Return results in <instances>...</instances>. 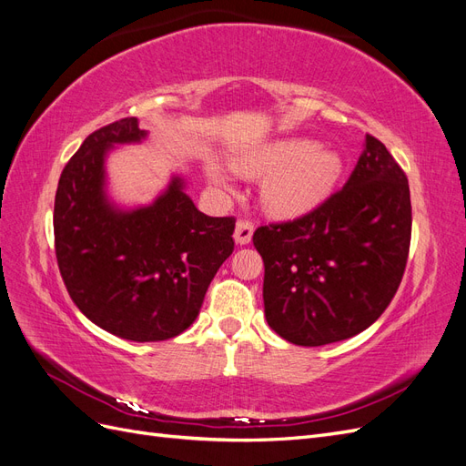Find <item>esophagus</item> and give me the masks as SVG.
Listing matches in <instances>:
<instances>
[{"instance_id": "34e87169", "label": "esophagus", "mask_w": 466, "mask_h": 466, "mask_svg": "<svg viewBox=\"0 0 466 466\" xmlns=\"http://www.w3.org/2000/svg\"><path fill=\"white\" fill-rule=\"evenodd\" d=\"M252 233H255V225H252L250 221H237L235 225V243L237 245H248L250 238H252Z\"/></svg>"}]
</instances>
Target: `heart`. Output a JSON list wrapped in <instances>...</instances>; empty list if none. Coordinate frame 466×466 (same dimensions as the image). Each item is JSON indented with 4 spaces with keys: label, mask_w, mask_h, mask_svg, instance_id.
<instances>
[{
    "label": "heart",
    "mask_w": 466,
    "mask_h": 466,
    "mask_svg": "<svg viewBox=\"0 0 466 466\" xmlns=\"http://www.w3.org/2000/svg\"><path fill=\"white\" fill-rule=\"evenodd\" d=\"M233 167L250 178L266 177L260 188L262 208L279 219L299 218L319 208L344 175L342 155L307 137L276 139L238 155ZM204 168L211 185L231 190V178L218 161L208 159Z\"/></svg>",
    "instance_id": "b5f03b06"
}]
</instances>
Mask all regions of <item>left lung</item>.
I'll use <instances>...</instances> for the list:
<instances>
[{
  "label": "left lung",
  "instance_id": "8db88e82",
  "mask_svg": "<svg viewBox=\"0 0 466 466\" xmlns=\"http://www.w3.org/2000/svg\"><path fill=\"white\" fill-rule=\"evenodd\" d=\"M410 231L408 178L368 134L342 190L311 214L252 235L270 329L291 344L324 346L371 327L400 286Z\"/></svg>",
  "mask_w": 466,
  "mask_h": 466
}]
</instances>
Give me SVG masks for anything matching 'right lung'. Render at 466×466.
Returning a JSON list of instances; mask_svg holds the SVG:
<instances>
[{"instance_id":"right-lung-1","label":"right lung","mask_w":466,"mask_h":466,"mask_svg":"<svg viewBox=\"0 0 466 466\" xmlns=\"http://www.w3.org/2000/svg\"><path fill=\"white\" fill-rule=\"evenodd\" d=\"M147 130L122 118L93 132L64 167L54 202L56 258L69 298L96 327L132 342L187 330L233 252L235 218H209L173 175L151 204L110 198L106 157Z\"/></svg>"}]
</instances>
